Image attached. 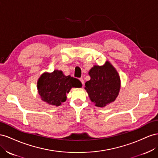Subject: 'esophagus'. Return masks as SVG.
Returning a JSON list of instances; mask_svg holds the SVG:
<instances>
[{
	"label": "esophagus",
	"mask_w": 158,
	"mask_h": 158,
	"mask_svg": "<svg viewBox=\"0 0 158 158\" xmlns=\"http://www.w3.org/2000/svg\"><path fill=\"white\" fill-rule=\"evenodd\" d=\"M80 81H81V83H82V85H83L84 84V80L82 79V78H81L80 79Z\"/></svg>",
	"instance_id": "obj_1"
}]
</instances>
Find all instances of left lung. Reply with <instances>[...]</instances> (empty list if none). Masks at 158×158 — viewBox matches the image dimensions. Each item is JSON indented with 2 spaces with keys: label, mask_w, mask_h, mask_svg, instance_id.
Returning <instances> with one entry per match:
<instances>
[{
  "label": "left lung",
  "mask_w": 158,
  "mask_h": 158,
  "mask_svg": "<svg viewBox=\"0 0 158 158\" xmlns=\"http://www.w3.org/2000/svg\"><path fill=\"white\" fill-rule=\"evenodd\" d=\"M91 79L85 83V89L95 106L103 107L114 101L120 91V77L109 62L103 66L94 65L89 71Z\"/></svg>",
  "instance_id": "8db88e82"
}]
</instances>
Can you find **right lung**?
<instances>
[{
    "label": "right lung",
    "instance_id": "1",
    "mask_svg": "<svg viewBox=\"0 0 158 158\" xmlns=\"http://www.w3.org/2000/svg\"><path fill=\"white\" fill-rule=\"evenodd\" d=\"M77 79L65 76L61 71L55 70L52 73H45L38 81V93L42 99L52 105L60 106L66 101V94L72 87H81Z\"/></svg>",
    "mask_w": 158,
    "mask_h": 158
}]
</instances>
